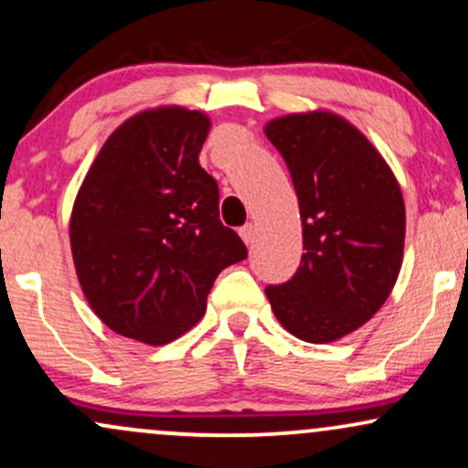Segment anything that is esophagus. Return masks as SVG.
<instances>
[{
	"label": "esophagus",
	"instance_id": "esophagus-1",
	"mask_svg": "<svg viewBox=\"0 0 468 468\" xmlns=\"http://www.w3.org/2000/svg\"><path fill=\"white\" fill-rule=\"evenodd\" d=\"M239 235L246 244H252V241H255V227H252V224H246V227L239 229Z\"/></svg>",
	"mask_w": 468,
	"mask_h": 468
}]
</instances>
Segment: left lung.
<instances>
[{"label":"left lung","mask_w":468,"mask_h":468,"mask_svg":"<svg viewBox=\"0 0 468 468\" xmlns=\"http://www.w3.org/2000/svg\"><path fill=\"white\" fill-rule=\"evenodd\" d=\"M266 136L297 191L305 250L292 279L266 297L290 335L336 341L372 319L399 279L400 186L372 143L327 112L275 118Z\"/></svg>","instance_id":"8db88e82"}]
</instances>
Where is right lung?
<instances>
[{
  "label": "right lung",
  "mask_w": 468,
  "mask_h": 468,
  "mask_svg": "<svg viewBox=\"0 0 468 468\" xmlns=\"http://www.w3.org/2000/svg\"><path fill=\"white\" fill-rule=\"evenodd\" d=\"M208 118L160 107L122 122L90 166L69 219L85 299L107 327L165 346L202 319L213 282L249 257L219 222L200 166Z\"/></svg>",
  "instance_id": "1"
}]
</instances>
